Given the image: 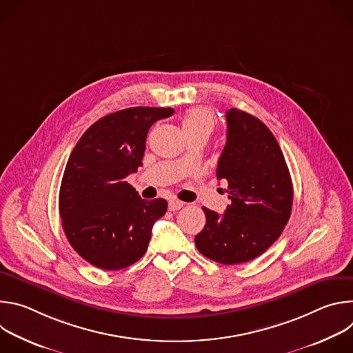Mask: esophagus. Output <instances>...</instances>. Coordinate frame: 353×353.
Wrapping results in <instances>:
<instances>
[{"label":"esophagus","instance_id":"obj_1","mask_svg":"<svg viewBox=\"0 0 353 353\" xmlns=\"http://www.w3.org/2000/svg\"><path fill=\"white\" fill-rule=\"evenodd\" d=\"M183 205H184V203H181V201H179V199H170L169 201V210L170 211H177V210L183 208Z\"/></svg>","mask_w":353,"mask_h":353}]
</instances>
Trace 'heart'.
Wrapping results in <instances>:
<instances>
[{
  "mask_svg": "<svg viewBox=\"0 0 353 353\" xmlns=\"http://www.w3.org/2000/svg\"><path fill=\"white\" fill-rule=\"evenodd\" d=\"M183 130L187 137L194 134H207L211 135L216 120L214 113L207 108H192L187 110V113L183 117Z\"/></svg>",
  "mask_w": 353,
  "mask_h": 353,
  "instance_id": "b5f03b06",
  "label": "heart"
}]
</instances>
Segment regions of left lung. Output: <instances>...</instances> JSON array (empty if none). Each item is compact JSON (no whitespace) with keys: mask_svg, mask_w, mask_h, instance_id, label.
Here are the masks:
<instances>
[{"mask_svg":"<svg viewBox=\"0 0 353 353\" xmlns=\"http://www.w3.org/2000/svg\"><path fill=\"white\" fill-rule=\"evenodd\" d=\"M226 121L216 177L228 181L232 204L222 215L203 208L207 222L195 245L210 260L233 265L254 260L276 241L290 218L293 185L278 141L261 120L230 109Z\"/></svg>","mask_w":353,"mask_h":353,"instance_id":"8db88e82","label":"left lung"}]
</instances>
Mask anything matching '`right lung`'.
Returning a JSON list of instances; mask_svg holds the SVG:
<instances>
[{
  "mask_svg": "<svg viewBox=\"0 0 353 353\" xmlns=\"http://www.w3.org/2000/svg\"><path fill=\"white\" fill-rule=\"evenodd\" d=\"M170 108H130L93 123L67 162L59 208L65 236L89 264L117 271L137 263L168 201L142 199L125 177L142 166L148 131Z\"/></svg>",
  "mask_w": 353,
  "mask_h": 353,
  "instance_id": "1",
  "label": "right lung"
}]
</instances>
